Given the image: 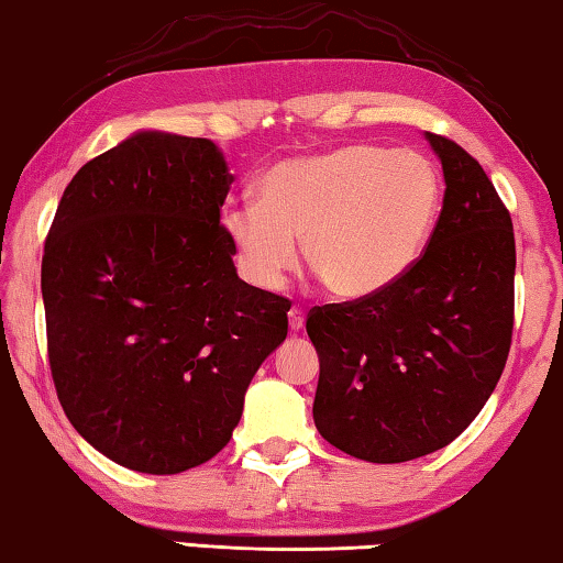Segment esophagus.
Listing matches in <instances>:
<instances>
[{
	"mask_svg": "<svg viewBox=\"0 0 563 563\" xmlns=\"http://www.w3.org/2000/svg\"><path fill=\"white\" fill-rule=\"evenodd\" d=\"M288 320H290V330H292V333H298V330L302 328V323H306V313H302V308L292 306L290 313H288Z\"/></svg>",
	"mask_w": 563,
	"mask_h": 563,
	"instance_id": "1",
	"label": "esophagus"
}]
</instances>
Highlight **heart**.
<instances>
[{
	"instance_id": "heart-1",
	"label": "heart",
	"mask_w": 563,
	"mask_h": 563,
	"mask_svg": "<svg viewBox=\"0 0 563 563\" xmlns=\"http://www.w3.org/2000/svg\"><path fill=\"white\" fill-rule=\"evenodd\" d=\"M441 202L443 180L431 157L358 142L283 159L263 175L257 205H235L222 225L255 288H280L302 240L308 267L328 292L365 298L416 265Z\"/></svg>"
}]
</instances>
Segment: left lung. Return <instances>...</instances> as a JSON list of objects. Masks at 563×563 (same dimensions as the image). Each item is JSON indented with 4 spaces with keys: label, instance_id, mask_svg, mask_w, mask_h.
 Segmentation results:
<instances>
[{
    "label": "left lung",
    "instance_id": "left-lung-1",
    "mask_svg": "<svg viewBox=\"0 0 563 563\" xmlns=\"http://www.w3.org/2000/svg\"><path fill=\"white\" fill-rule=\"evenodd\" d=\"M445 195L423 255L373 296L308 313L318 433L347 456L404 463L449 445L494 394L514 333V225L476 157L426 132Z\"/></svg>",
    "mask_w": 563,
    "mask_h": 563
}]
</instances>
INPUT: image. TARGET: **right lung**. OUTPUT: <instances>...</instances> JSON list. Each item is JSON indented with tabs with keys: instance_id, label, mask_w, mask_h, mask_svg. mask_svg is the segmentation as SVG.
I'll use <instances>...</instances> for the list:
<instances>
[{
	"instance_id": "right-lung-1",
	"label": "right lung",
	"mask_w": 563,
	"mask_h": 563,
	"mask_svg": "<svg viewBox=\"0 0 563 563\" xmlns=\"http://www.w3.org/2000/svg\"><path fill=\"white\" fill-rule=\"evenodd\" d=\"M233 175L205 137L140 132L79 167L44 240L57 398L124 468L180 474L225 449L290 300L238 278Z\"/></svg>"
}]
</instances>
